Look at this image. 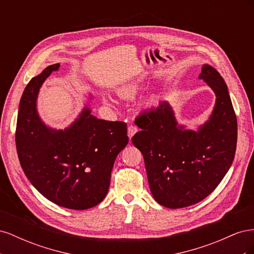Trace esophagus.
I'll return each mask as SVG.
<instances>
[{"label":"esophagus","instance_id":"34e87169","mask_svg":"<svg viewBox=\"0 0 254 254\" xmlns=\"http://www.w3.org/2000/svg\"><path fill=\"white\" fill-rule=\"evenodd\" d=\"M136 132H137V128H136L135 126H133V125L128 126V136H129V139H131V137H132Z\"/></svg>","mask_w":254,"mask_h":254}]
</instances>
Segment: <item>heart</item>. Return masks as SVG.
<instances>
[{"mask_svg": "<svg viewBox=\"0 0 254 254\" xmlns=\"http://www.w3.org/2000/svg\"><path fill=\"white\" fill-rule=\"evenodd\" d=\"M141 90V86L137 83H132V84H128V86L124 87L123 89H121L120 91V94L123 97H134L137 93H139V91Z\"/></svg>", "mask_w": 254, "mask_h": 254, "instance_id": "heart-1", "label": "heart"}]
</instances>
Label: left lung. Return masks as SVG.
I'll return each instance as SVG.
<instances>
[{
  "mask_svg": "<svg viewBox=\"0 0 254 254\" xmlns=\"http://www.w3.org/2000/svg\"><path fill=\"white\" fill-rule=\"evenodd\" d=\"M198 78L214 91L216 102L197 131L178 124L168 102L135 120L141 131L131 141L144 157L150 191L158 203L170 209L193 205L209 196L235 156L237 121L227 84L209 64L202 65Z\"/></svg>",
  "mask_w": 254,
  "mask_h": 254,
  "instance_id": "obj_1",
  "label": "left lung"
}]
</instances>
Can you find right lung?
Returning <instances> with one entry per match:
<instances>
[{
  "instance_id": "obj_1",
  "label": "right lung",
  "mask_w": 254,
  "mask_h": 254,
  "mask_svg": "<svg viewBox=\"0 0 254 254\" xmlns=\"http://www.w3.org/2000/svg\"><path fill=\"white\" fill-rule=\"evenodd\" d=\"M59 66L44 68L23 92L16 130L18 157L27 179L50 201L87 210L108 193L114 161L128 143L127 125L99 120L87 106L64 130L45 125L37 98L42 83Z\"/></svg>"
}]
</instances>
